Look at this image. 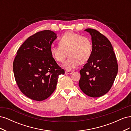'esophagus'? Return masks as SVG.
<instances>
[{"mask_svg": "<svg viewBox=\"0 0 131 131\" xmlns=\"http://www.w3.org/2000/svg\"><path fill=\"white\" fill-rule=\"evenodd\" d=\"M73 72L72 71H69V70H66L65 72V74H72Z\"/></svg>", "mask_w": 131, "mask_h": 131, "instance_id": "esophagus-1", "label": "esophagus"}]
</instances>
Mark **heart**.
I'll list each match as a JSON object with an SVG mask.
<instances>
[{"label": "heart", "mask_w": 131, "mask_h": 131, "mask_svg": "<svg viewBox=\"0 0 131 131\" xmlns=\"http://www.w3.org/2000/svg\"><path fill=\"white\" fill-rule=\"evenodd\" d=\"M92 52V43L90 39L73 31L65 33L59 39V45L50 48L51 56L57 62L64 61L68 53L69 57L63 67L69 71L88 62Z\"/></svg>", "instance_id": "1"}]
</instances>
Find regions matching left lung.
Instances as JSON below:
<instances>
[{
    "mask_svg": "<svg viewBox=\"0 0 131 131\" xmlns=\"http://www.w3.org/2000/svg\"><path fill=\"white\" fill-rule=\"evenodd\" d=\"M91 35L92 52L91 58L80 70V89L91 97H100L112 88L117 74L118 65L112 43L96 29L85 30Z\"/></svg>",
    "mask_w": 131,
    "mask_h": 131,
    "instance_id": "1",
    "label": "left lung"
}]
</instances>
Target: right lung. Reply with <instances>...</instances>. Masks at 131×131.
Returning <instances> with one entry per match:
<instances>
[{
	"label": "right lung",
	"instance_id": "right-lung-1",
	"mask_svg": "<svg viewBox=\"0 0 131 131\" xmlns=\"http://www.w3.org/2000/svg\"><path fill=\"white\" fill-rule=\"evenodd\" d=\"M57 34L50 30L39 31L28 38L18 49L13 63L16 82L31 100L41 101L56 88L58 76L64 70L50 53Z\"/></svg>",
	"mask_w": 131,
	"mask_h": 131
}]
</instances>
